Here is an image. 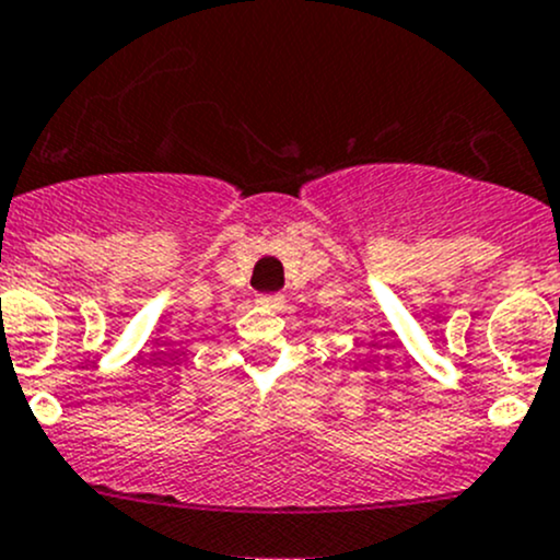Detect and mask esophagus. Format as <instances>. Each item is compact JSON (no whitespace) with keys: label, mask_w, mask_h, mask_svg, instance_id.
I'll return each instance as SVG.
<instances>
[{"label":"esophagus","mask_w":560,"mask_h":560,"mask_svg":"<svg viewBox=\"0 0 560 560\" xmlns=\"http://www.w3.org/2000/svg\"><path fill=\"white\" fill-rule=\"evenodd\" d=\"M258 304H264V307L278 310L280 304H282V296H278V293H269V296H258Z\"/></svg>","instance_id":"esophagus-1"}]
</instances>
